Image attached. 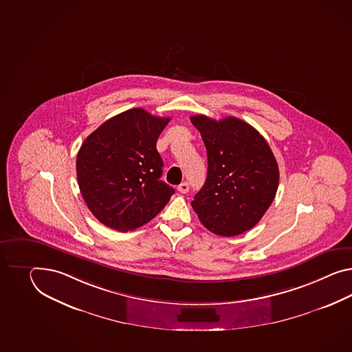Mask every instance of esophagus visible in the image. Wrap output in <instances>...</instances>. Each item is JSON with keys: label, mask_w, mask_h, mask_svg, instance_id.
Returning <instances> with one entry per match:
<instances>
[{"label": "esophagus", "mask_w": 352, "mask_h": 352, "mask_svg": "<svg viewBox=\"0 0 352 352\" xmlns=\"http://www.w3.org/2000/svg\"><path fill=\"white\" fill-rule=\"evenodd\" d=\"M177 189H178V192H180V193H187L189 190V184L187 182H183V183H180Z\"/></svg>", "instance_id": "34e87169"}]
</instances>
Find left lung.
<instances>
[{
  "label": "left lung",
  "mask_w": 352,
  "mask_h": 352,
  "mask_svg": "<svg viewBox=\"0 0 352 352\" xmlns=\"http://www.w3.org/2000/svg\"><path fill=\"white\" fill-rule=\"evenodd\" d=\"M207 150V178L192 207L210 232L235 236L250 230L271 206L278 165L266 140L235 117L192 116Z\"/></svg>",
  "instance_id": "8db88e82"
}]
</instances>
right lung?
I'll return each instance as SVG.
<instances>
[{"label": "right lung", "mask_w": 352, "mask_h": 352, "mask_svg": "<svg viewBox=\"0 0 352 352\" xmlns=\"http://www.w3.org/2000/svg\"><path fill=\"white\" fill-rule=\"evenodd\" d=\"M170 118L133 108L104 122L86 138L76 159L78 187L91 214L129 232L153 220L174 188L160 180L156 141Z\"/></svg>", "instance_id": "right-lung-1"}]
</instances>
